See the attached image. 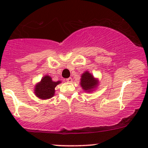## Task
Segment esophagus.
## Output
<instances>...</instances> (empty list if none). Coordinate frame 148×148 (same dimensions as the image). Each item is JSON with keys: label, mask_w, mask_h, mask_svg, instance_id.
Here are the masks:
<instances>
[{"label": "esophagus", "mask_w": 148, "mask_h": 148, "mask_svg": "<svg viewBox=\"0 0 148 148\" xmlns=\"http://www.w3.org/2000/svg\"><path fill=\"white\" fill-rule=\"evenodd\" d=\"M66 82H72V79L71 78V77H69V78H68V79H66Z\"/></svg>", "instance_id": "1"}]
</instances>
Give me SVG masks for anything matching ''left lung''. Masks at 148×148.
I'll list each match as a JSON object with an SVG mask.
<instances>
[{"label":"left lung","mask_w":148,"mask_h":148,"mask_svg":"<svg viewBox=\"0 0 148 148\" xmlns=\"http://www.w3.org/2000/svg\"><path fill=\"white\" fill-rule=\"evenodd\" d=\"M97 83L98 80L94 78L93 75L89 71H85L82 74L80 85L85 92H92L97 86Z\"/></svg>","instance_id":"1"}]
</instances>
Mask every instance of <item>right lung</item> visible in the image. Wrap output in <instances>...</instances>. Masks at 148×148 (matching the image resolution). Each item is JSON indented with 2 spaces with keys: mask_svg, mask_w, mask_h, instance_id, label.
Segmentation results:
<instances>
[{
  "mask_svg": "<svg viewBox=\"0 0 148 148\" xmlns=\"http://www.w3.org/2000/svg\"><path fill=\"white\" fill-rule=\"evenodd\" d=\"M60 83L61 81H52L51 77L46 75L35 86L34 93L37 97L41 99H50L54 95L55 87Z\"/></svg>",
  "mask_w": 148,
  "mask_h": 148,
  "instance_id": "right-lung-1",
  "label": "right lung"
}]
</instances>
